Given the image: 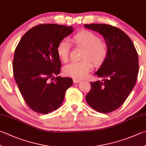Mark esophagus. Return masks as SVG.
I'll return each instance as SVG.
<instances>
[{"mask_svg": "<svg viewBox=\"0 0 146 146\" xmlns=\"http://www.w3.org/2000/svg\"><path fill=\"white\" fill-rule=\"evenodd\" d=\"M81 82L80 80H78V79H76V78H73V82L75 84L79 83V82Z\"/></svg>", "mask_w": 146, "mask_h": 146, "instance_id": "esophagus-1", "label": "esophagus"}]
</instances>
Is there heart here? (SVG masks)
<instances>
[{
	"label": "heart",
	"mask_w": 146,
	"mask_h": 146,
	"mask_svg": "<svg viewBox=\"0 0 146 146\" xmlns=\"http://www.w3.org/2000/svg\"><path fill=\"white\" fill-rule=\"evenodd\" d=\"M70 41L84 51L82 54V61L73 62L64 66L63 72L66 76L75 78H84L92 66L102 65L107 57V44L100 40V37L92 32L82 30L71 37ZM70 48V43L66 39L60 41L57 44V53L62 61L66 62L68 60Z\"/></svg>",
	"instance_id": "obj_1"
}]
</instances>
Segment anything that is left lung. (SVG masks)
I'll return each instance as SVG.
<instances>
[{
    "label": "left lung",
    "instance_id": "1",
    "mask_svg": "<svg viewBox=\"0 0 146 146\" xmlns=\"http://www.w3.org/2000/svg\"><path fill=\"white\" fill-rule=\"evenodd\" d=\"M84 27L98 32L108 45L107 57L95 73L103 80L91 83L86 102L102 113L121 107L135 86L139 73V57L133 42L126 33L114 26L93 23Z\"/></svg>",
    "mask_w": 146,
    "mask_h": 146
}]
</instances>
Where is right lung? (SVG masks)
<instances>
[{
  "label": "right lung",
  "instance_id": "1",
  "mask_svg": "<svg viewBox=\"0 0 146 146\" xmlns=\"http://www.w3.org/2000/svg\"><path fill=\"white\" fill-rule=\"evenodd\" d=\"M72 27L43 23L31 29L21 38L13 61V75L23 100L31 110L47 114L57 110L72 78L60 77L61 62L57 53L60 41Z\"/></svg>",
  "mask_w": 146,
  "mask_h": 146
}]
</instances>
